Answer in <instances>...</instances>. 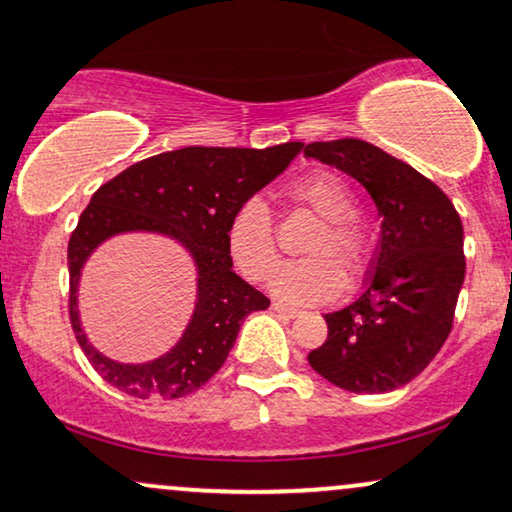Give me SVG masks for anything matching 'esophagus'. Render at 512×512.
Segmentation results:
<instances>
[{
  "label": "esophagus",
  "instance_id": "obj_1",
  "mask_svg": "<svg viewBox=\"0 0 512 512\" xmlns=\"http://www.w3.org/2000/svg\"><path fill=\"white\" fill-rule=\"evenodd\" d=\"M271 309H274L278 316H283V319H297V316H300V312H297V309L283 307V304H278V302L271 304Z\"/></svg>",
  "mask_w": 512,
  "mask_h": 512
}]
</instances>
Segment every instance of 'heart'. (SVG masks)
I'll return each mask as SVG.
<instances>
[{
	"label": "heart",
	"mask_w": 512,
	"mask_h": 512,
	"mask_svg": "<svg viewBox=\"0 0 512 512\" xmlns=\"http://www.w3.org/2000/svg\"><path fill=\"white\" fill-rule=\"evenodd\" d=\"M290 196L323 219L304 245L312 257L283 264L271 278V293L288 304L333 300L349 281H359L371 264V238L357 219V198L338 174L314 170L290 186ZM226 245L236 269L250 281H264L278 264L274 217L267 200L252 196L234 210Z\"/></svg>",
	"instance_id": "obj_1"
}]
</instances>
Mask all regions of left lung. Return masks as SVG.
Returning <instances> with one entry per match:
<instances>
[{"mask_svg": "<svg viewBox=\"0 0 512 512\" xmlns=\"http://www.w3.org/2000/svg\"><path fill=\"white\" fill-rule=\"evenodd\" d=\"M304 158L357 179L383 219L364 290L323 316L328 338L307 361L347 392H392L423 373L451 333L465 278L461 217L437 184L361 139L316 141Z\"/></svg>", "mask_w": 512, "mask_h": 512, "instance_id": "left-lung-1", "label": "left lung"}]
</instances>
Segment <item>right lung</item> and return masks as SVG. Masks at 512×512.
I'll list each match as a JSON object with an SVG mask.
<instances>
[{"label": "right lung", "mask_w": 512, "mask_h": 512, "mask_svg": "<svg viewBox=\"0 0 512 512\" xmlns=\"http://www.w3.org/2000/svg\"><path fill=\"white\" fill-rule=\"evenodd\" d=\"M302 148L300 141L264 151L186 146L127 167L94 193L68 243L70 323L106 383L137 399H179L222 368L245 316L269 307L267 297L234 271L226 226L238 205L274 181ZM125 233L170 237L197 267V302L185 333L165 355L141 365L99 353L76 307L83 264L101 242Z\"/></svg>", "instance_id": "right-lung-1"}]
</instances>
